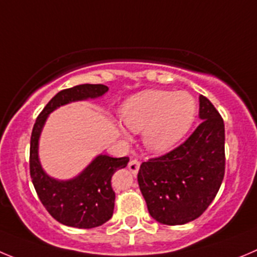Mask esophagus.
<instances>
[{
  "mask_svg": "<svg viewBox=\"0 0 257 257\" xmlns=\"http://www.w3.org/2000/svg\"><path fill=\"white\" fill-rule=\"evenodd\" d=\"M140 167H141V162L138 161V160H131L128 164V169L131 170L132 174H138V171H140Z\"/></svg>",
  "mask_w": 257,
  "mask_h": 257,
  "instance_id": "obj_1",
  "label": "esophagus"
}]
</instances>
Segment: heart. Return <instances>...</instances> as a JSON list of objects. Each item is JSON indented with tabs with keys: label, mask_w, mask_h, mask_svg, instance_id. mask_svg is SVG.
<instances>
[{
	"label": "heart",
	"mask_w": 257,
	"mask_h": 257,
	"mask_svg": "<svg viewBox=\"0 0 257 257\" xmlns=\"http://www.w3.org/2000/svg\"><path fill=\"white\" fill-rule=\"evenodd\" d=\"M196 110L195 99L186 91L148 90L129 97L121 107V116L131 131L143 132L147 150L162 153L186 136ZM120 132L128 134L123 128Z\"/></svg>",
	"instance_id": "obj_1"
}]
</instances>
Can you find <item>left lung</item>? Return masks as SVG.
Wrapping results in <instances>:
<instances>
[{"instance_id": "obj_1", "label": "left lung", "mask_w": 257, "mask_h": 257, "mask_svg": "<svg viewBox=\"0 0 257 257\" xmlns=\"http://www.w3.org/2000/svg\"><path fill=\"white\" fill-rule=\"evenodd\" d=\"M201 123L188 140L141 165L138 184L151 217L167 226L200 217L224 177V123L214 105L199 96Z\"/></svg>"}]
</instances>
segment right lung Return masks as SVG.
I'll use <instances>...</instances> for the list:
<instances>
[{"mask_svg":"<svg viewBox=\"0 0 257 257\" xmlns=\"http://www.w3.org/2000/svg\"><path fill=\"white\" fill-rule=\"evenodd\" d=\"M105 85H78L57 93L43 109L33 128L30 140V176L42 204L54 219L64 226L95 228L112 217L115 193L111 177L128 165L129 157L114 158L106 155L97 157L76 177L57 180L45 174L38 156L40 133L48 115L73 101L96 99L107 92Z\"/></svg>","mask_w":257,"mask_h":257,"instance_id":"right-lung-1","label":"right lung"}]
</instances>
